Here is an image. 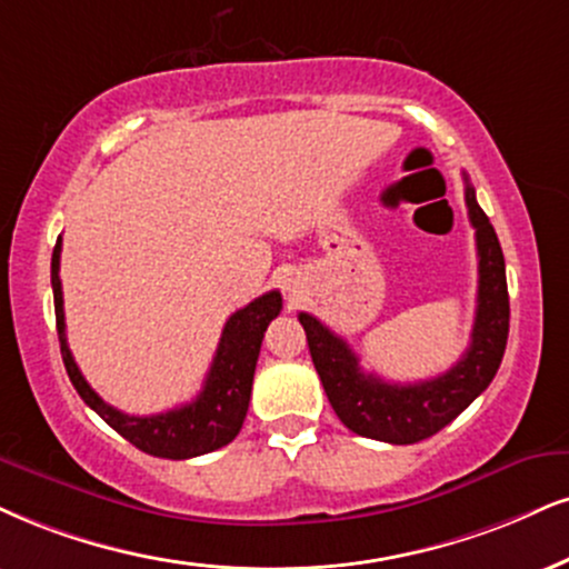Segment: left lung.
<instances>
[{"instance_id": "1", "label": "left lung", "mask_w": 569, "mask_h": 569, "mask_svg": "<svg viewBox=\"0 0 569 569\" xmlns=\"http://www.w3.org/2000/svg\"><path fill=\"white\" fill-rule=\"evenodd\" d=\"M469 221L478 240V311L472 340L446 375L413 385H390L361 369L359 356L311 313H298L321 385L340 422L363 438L409 446L453 422L501 367L509 338L507 266L493 223L482 213L475 187L465 177Z\"/></svg>"}]
</instances>
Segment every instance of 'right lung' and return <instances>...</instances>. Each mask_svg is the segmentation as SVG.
Wrapping results in <instances>:
<instances>
[{"instance_id": "add662e5", "label": "right lung", "mask_w": 569, "mask_h": 569, "mask_svg": "<svg viewBox=\"0 0 569 569\" xmlns=\"http://www.w3.org/2000/svg\"><path fill=\"white\" fill-rule=\"evenodd\" d=\"M60 250L58 240L52 252V292H54V319H58L60 353L66 371L79 390L83 403L94 409L118 435H123L139 451L160 456V459H192L223 448L242 430L244 413H248L252 375L261 353L263 332L271 319L282 311V296L277 290L266 292L252 303L231 313L223 325L219 348H216L213 363L202 385L200 396L179 409L152 413V417H131L118 411L116 406L104 403L83 375L76 367L73 353L66 338V311H62V284H60Z\"/></svg>"}]
</instances>
